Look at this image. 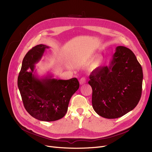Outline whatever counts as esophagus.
I'll return each mask as SVG.
<instances>
[{"label":"esophagus","instance_id":"esophagus-1","mask_svg":"<svg viewBox=\"0 0 152 152\" xmlns=\"http://www.w3.org/2000/svg\"><path fill=\"white\" fill-rule=\"evenodd\" d=\"M86 83V79L85 77H81L79 80V84L81 85H83Z\"/></svg>","mask_w":152,"mask_h":152}]
</instances>
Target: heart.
I'll list each match as a JSON object with an SVG mask.
<instances>
[{"instance_id":"1","label":"heart","mask_w":152,"mask_h":152,"mask_svg":"<svg viewBox=\"0 0 152 152\" xmlns=\"http://www.w3.org/2000/svg\"><path fill=\"white\" fill-rule=\"evenodd\" d=\"M101 62H102V58L100 57H98L93 61V63L92 64V66L94 67V68L97 67L98 66L100 65Z\"/></svg>"}]
</instances>
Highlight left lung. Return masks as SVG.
I'll return each mask as SVG.
<instances>
[{"mask_svg":"<svg viewBox=\"0 0 152 152\" xmlns=\"http://www.w3.org/2000/svg\"><path fill=\"white\" fill-rule=\"evenodd\" d=\"M89 79L92 107L102 117L123 116L140 99L142 68L134 53L126 47L118 46L110 65L95 69Z\"/></svg>","mask_w":152,"mask_h":152,"instance_id":"8db88e82","label":"left lung"}]
</instances>
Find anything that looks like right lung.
I'll return each mask as SVG.
<instances>
[{"instance_id":"1","label":"right lung","mask_w":152,"mask_h":152,"mask_svg":"<svg viewBox=\"0 0 152 152\" xmlns=\"http://www.w3.org/2000/svg\"><path fill=\"white\" fill-rule=\"evenodd\" d=\"M49 48L37 45L28 51L23 58L18 77V86L24 107L28 113L43 121H54L67 112L71 97L79 89L76 77L68 80L52 78L48 75L39 78L35 75V64Z\"/></svg>"}]
</instances>
